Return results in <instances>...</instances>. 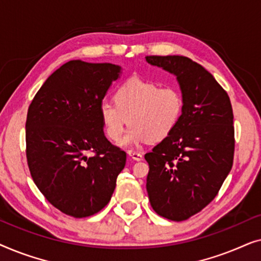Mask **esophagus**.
<instances>
[{
    "label": "esophagus",
    "mask_w": 261,
    "mask_h": 261,
    "mask_svg": "<svg viewBox=\"0 0 261 261\" xmlns=\"http://www.w3.org/2000/svg\"><path fill=\"white\" fill-rule=\"evenodd\" d=\"M128 155H129L133 160H135V162H140V160H142V154H141V153H139V152L128 151Z\"/></svg>",
    "instance_id": "34e87169"
}]
</instances>
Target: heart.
Wrapping results in <instances>:
<instances>
[{
  "label": "heart",
  "instance_id": "1",
  "mask_svg": "<svg viewBox=\"0 0 261 261\" xmlns=\"http://www.w3.org/2000/svg\"><path fill=\"white\" fill-rule=\"evenodd\" d=\"M115 103L103 101L99 117L106 135L117 141L128 122L129 129L119 146L133 148L146 142L162 141L176 130L184 113V97L176 87L133 77L114 94Z\"/></svg>",
  "mask_w": 261,
  "mask_h": 261
}]
</instances>
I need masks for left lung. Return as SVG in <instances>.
I'll return each instance as SVG.
<instances>
[{
  "mask_svg": "<svg viewBox=\"0 0 261 261\" xmlns=\"http://www.w3.org/2000/svg\"><path fill=\"white\" fill-rule=\"evenodd\" d=\"M146 62L176 76L184 113L170 137L145 154L146 189L160 216L183 221L215 198L233 166V109L227 92L204 67L183 56Z\"/></svg>",
  "mask_w": 261,
  "mask_h": 261,
  "instance_id": "left-lung-1",
  "label": "left lung"
}]
</instances>
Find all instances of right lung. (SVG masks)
<instances>
[{"instance_id":"1","label":"right lung","mask_w":261,"mask_h":261,"mask_svg":"<svg viewBox=\"0 0 261 261\" xmlns=\"http://www.w3.org/2000/svg\"><path fill=\"white\" fill-rule=\"evenodd\" d=\"M121 74L115 64L70 60L46 80L28 108L32 178L66 215L82 219L105 208L126 165V152L110 144L99 117V105Z\"/></svg>"}]
</instances>
